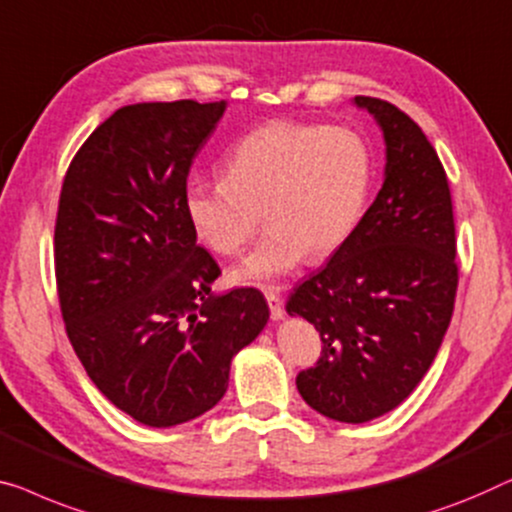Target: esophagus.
I'll return each mask as SVG.
<instances>
[{"label": "esophagus", "instance_id": "1", "mask_svg": "<svg viewBox=\"0 0 512 512\" xmlns=\"http://www.w3.org/2000/svg\"><path fill=\"white\" fill-rule=\"evenodd\" d=\"M265 300L270 305V316L274 321H281L284 318V300L279 295V286H268L265 288Z\"/></svg>", "mask_w": 512, "mask_h": 512}]
</instances>
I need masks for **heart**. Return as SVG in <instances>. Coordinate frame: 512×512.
Returning a JSON list of instances; mask_svg holds the SVG:
<instances>
[{"label":"heart","mask_w":512,"mask_h":512,"mask_svg":"<svg viewBox=\"0 0 512 512\" xmlns=\"http://www.w3.org/2000/svg\"><path fill=\"white\" fill-rule=\"evenodd\" d=\"M374 182V157L358 131L323 124L268 122L224 159V177L191 180L184 214L198 242L235 256L270 221L235 281L268 284L311 254H335L358 231Z\"/></svg>","instance_id":"b5f03b06"}]
</instances>
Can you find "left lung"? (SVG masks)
<instances>
[{"label":"left lung","instance_id":"obj_1","mask_svg":"<svg viewBox=\"0 0 512 512\" xmlns=\"http://www.w3.org/2000/svg\"><path fill=\"white\" fill-rule=\"evenodd\" d=\"M385 140L383 187L358 231L286 302L321 335L298 374L311 409L339 422L397 409L432 367L457 293L448 177L425 133L388 101L355 96Z\"/></svg>","mask_w":512,"mask_h":512}]
</instances>
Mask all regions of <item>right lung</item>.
<instances>
[{
	"mask_svg": "<svg viewBox=\"0 0 512 512\" xmlns=\"http://www.w3.org/2000/svg\"><path fill=\"white\" fill-rule=\"evenodd\" d=\"M226 101L133 103L66 170L55 277L66 335L117 409L147 427L210 411L233 355L270 318L256 288L212 291L221 270L184 214L189 168Z\"/></svg>",
	"mask_w": 512,
	"mask_h": 512,
	"instance_id": "1",
	"label": "right lung"
}]
</instances>
